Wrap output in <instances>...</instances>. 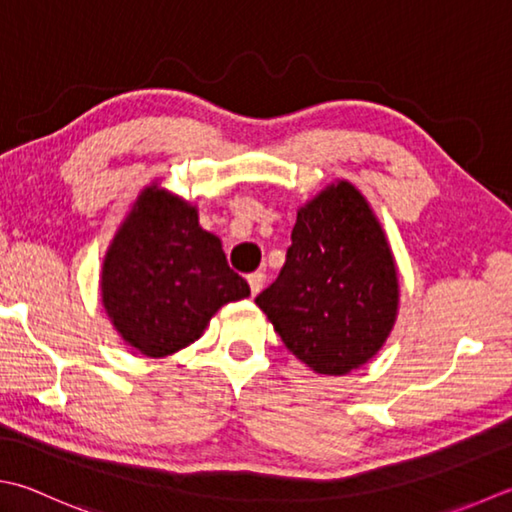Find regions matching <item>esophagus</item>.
Returning <instances> with one entry per match:
<instances>
[{
  "label": "esophagus",
  "mask_w": 512,
  "mask_h": 512,
  "mask_svg": "<svg viewBox=\"0 0 512 512\" xmlns=\"http://www.w3.org/2000/svg\"><path fill=\"white\" fill-rule=\"evenodd\" d=\"M248 284H250V290H253V295H257L259 290L264 288L266 284V273L264 270H255V273L248 275Z\"/></svg>",
  "instance_id": "1"
}]
</instances>
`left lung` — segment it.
<instances>
[{"instance_id":"left-lung-1","label":"left lung","mask_w":512,"mask_h":512,"mask_svg":"<svg viewBox=\"0 0 512 512\" xmlns=\"http://www.w3.org/2000/svg\"><path fill=\"white\" fill-rule=\"evenodd\" d=\"M397 302L384 230L348 182L299 210L282 270L255 297L290 353L322 375L366 364L386 342Z\"/></svg>"}]
</instances>
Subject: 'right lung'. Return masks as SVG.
I'll use <instances>...</instances> for the list:
<instances>
[{"label":"right lung","instance_id":"add662e5","mask_svg":"<svg viewBox=\"0 0 512 512\" xmlns=\"http://www.w3.org/2000/svg\"><path fill=\"white\" fill-rule=\"evenodd\" d=\"M250 295L228 266L219 237L197 222V210L146 188L110 244L102 299L130 346L164 357L193 344L210 317Z\"/></svg>","mask_w":512,"mask_h":512}]
</instances>
